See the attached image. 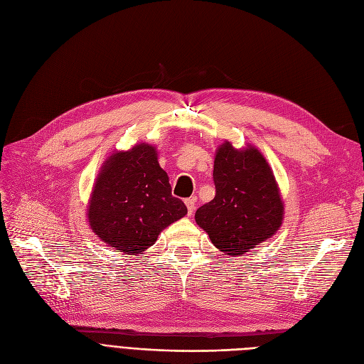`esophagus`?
<instances>
[{"instance_id":"obj_1","label":"esophagus","mask_w":364,"mask_h":364,"mask_svg":"<svg viewBox=\"0 0 364 364\" xmlns=\"http://www.w3.org/2000/svg\"><path fill=\"white\" fill-rule=\"evenodd\" d=\"M185 205H186V209H188V215L191 216L194 213V209H196V200L188 198V200H185Z\"/></svg>"}]
</instances>
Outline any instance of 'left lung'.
<instances>
[{"instance_id": "obj_1", "label": "left lung", "mask_w": 364, "mask_h": 364, "mask_svg": "<svg viewBox=\"0 0 364 364\" xmlns=\"http://www.w3.org/2000/svg\"><path fill=\"white\" fill-rule=\"evenodd\" d=\"M215 198L197 209L196 223L227 255H242L274 236L284 221V200L264 155L248 143L225 140L215 154Z\"/></svg>"}]
</instances>
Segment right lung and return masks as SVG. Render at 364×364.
Wrapping results in <instances>:
<instances>
[{"mask_svg":"<svg viewBox=\"0 0 364 364\" xmlns=\"http://www.w3.org/2000/svg\"><path fill=\"white\" fill-rule=\"evenodd\" d=\"M186 212L183 201L171 196L156 148L136 143L128 151H114L101 166L86 216L100 240L116 252L137 255Z\"/></svg>","mask_w":364,"mask_h":364,"instance_id":"add662e5","label":"right lung"}]
</instances>
